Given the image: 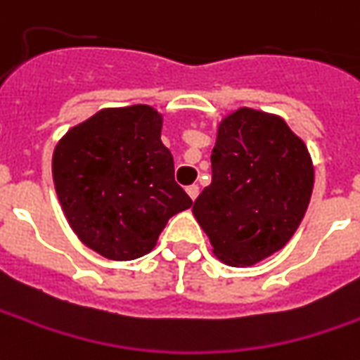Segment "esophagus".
<instances>
[{
  "mask_svg": "<svg viewBox=\"0 0 360 360\" xmlns=\"http://www.w3.org/2000/svg\"><path fill=\"white\" fill-rule=\"evenodd\" d=\"M187 195H189L193 200L197 199V197H199V185H189V187H187Z\"/></svg>",
  "mask_w": 360,
  "mask_h": 360,
  "instance_id": "obj_1",
  "label": "esophagus"
}]
</instances>
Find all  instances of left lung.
<instances>
[{"mask_svg": "<svg viewBox=\"0 0 360 360\" xmlns=\"http://www.w3.org/2000/svg\"><path fill=\"white\" fill-rule=\"evenodd\" d=\"M212 181L193 214L214 256L252 266L282 250L314 191V163L302 138L276 114L238 108L219 124Z\"/></svg>", "mask_w": 360, "mask_h": 360, "instance_id": "8db88e82", "label": "left lung"}]
</instances>
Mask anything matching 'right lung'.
Listing matches in <instances>:
<instances>
[{
  "mask_svg": "<svg viewBox=\"0 0 360 360\" xmlns=\"http://www.w3.org/2000/svg\"><path fill=\"white\" fill-rule=\"evenodd\" d=\"M163 118L146 104L104 108L70 128L53 153V181L70 229L110 260L153 250L193 200L175 183Z\"/></svg>",
  "mask_w": 360,
  "mask_h": 360,
  "instance_id": "add662e5",
  "label": "right lung"
}]
</instances>
